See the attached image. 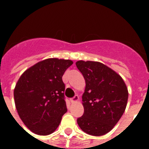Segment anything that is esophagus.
<instances>
[{
    "instance_id": "obj_1",
    "label": "esophagus",
    "mask_w": 149,
    "mask_h": 149,
    "mask_svg": "<svg viewBox=\"0 0 149 149\" xmlns=\"http://www.w3.org/2000/svg\"><path fill=\"white\" fill-rule=\"evenodd\" d=\"M79 100V96L78 95H75L74 97H72L70 99V101L72 102V103H75V102H77Z\"/></svg>"
}]
</instances>
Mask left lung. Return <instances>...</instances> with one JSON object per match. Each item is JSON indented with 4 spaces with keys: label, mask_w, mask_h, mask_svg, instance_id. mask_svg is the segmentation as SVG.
Here are the masks:
<instances>
[{
    "label": "left lung",
    "mask_w": 149,
    "mask_h": 149,
    "mask_svg": "<svg viewBox=\"0 0 149 149\" xmlns=\"http://www.w3.org/2000/svg\"><path fill=\"white\" fill-rule=\"evenodd\" d=\"M86 87L82 100L84 113L77 124L84 132L101 136L112 130L127 106L128 91L123 79L99 62L77 61Z\"/></svg>",
    "instance_id": "1"
}]
</instances>
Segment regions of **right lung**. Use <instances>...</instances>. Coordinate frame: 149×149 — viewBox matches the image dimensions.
<instances>
[{"instance_id":"obj_1","label":"right lung","mask_w":149,"mask_h":149,"mask_svg":"<svg viewBox=\"0 0 149 149\" xmlns=\"http://www.w3.org/2000/svg\"><path fill=\"white\" fill-rule=\"evenodd\" d=\"M72 63L69 59L47 58L28 69L18 79L14 91L15 107L34 133L52 134L67 111L62 77Z\"/></svg>"}]
</instances>
